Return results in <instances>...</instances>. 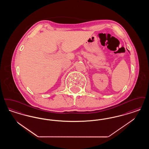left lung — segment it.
<instances>
[{
	"instance_id": "1",
	"label": "left lung",
	"mask_w": 149,
	"mask_h": 149,
	"mask_svg": "<svg viewBox=\"0 0 149 149\" xmlns=\"http://www.w3.org/2000/svg\"><path fill=\"white\" fill-rule=\"evenodd\" d=\"M128 52H129V51H128Z\"/></svg>"
}]
</instances>
